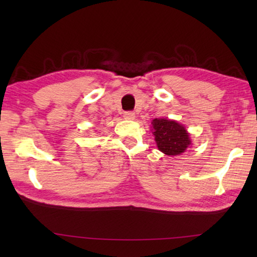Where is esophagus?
Masks as SVG:
<instances>
[{
	"mask_svg": "<svg viewBox=\"0 0 257 257\" xmlns=\"http://www.w3.org/2000/svg\"><path fill=\"white\" fill-rule=\"evenodd\" d=\"M123 118L132 120V119L135 118V113L133 111H124L123 112Z\"/></svg>",
	"mask_w": 257,
	"mask_h": 257,
	"instance_id": "1",
	"label": "esophagus"
}]
</instances>
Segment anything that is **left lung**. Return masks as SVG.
<instances>
[{
	"mask_svg": "<svg viewBox=\"0 0 257 257\" xmlns=\"http://www.w3.org/2000/svg\"><path fill=\"white\" fill-rule=\"evenodd\" d=\"M152 128L158 149L167 156L181 155L191 146L187 129L174 120L156 118L152 120Z\"/></svg>",
	"mask_w": 257,
	"mask_h": 257,
	"instance_id": "left-lung-1",
	"label": "left lung"
}]
</instances>
